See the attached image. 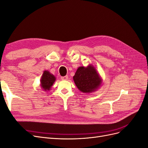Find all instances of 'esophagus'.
<instances>
[{"instance_id": "obj_1", "label": "esophagus", "mask_w": 148, "mask_h": 148, "mask_svg": "<svg viewBox=\"0 0 148 148\" xmlns=\"http://www.w3.org/2000/svg\"><path fill=\"white\" fill-rule=\"evenodd\" d=\"M61 79L63 80H66L68 79V75H66V76H63V77H61Z\"/></svg>"}]
</instances>
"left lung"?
<instances>
[{
	"mask_svg": "<svg viewBox=\"0 0 148 148\" xmlns=\"http://www.w3.org/2000/svg\"><path fill=\"white\" fill-rule=\"evenodd\" d=\"M73 80L80 91L86 94L97 91L103 83L101 76L92 64L79 67L73 76Z\"/></svg>",
	"mask_w": 148,
	"mask_h": 148,
	"instance_id": "obj_1",
	"label": "left lung"
}]
</instances>
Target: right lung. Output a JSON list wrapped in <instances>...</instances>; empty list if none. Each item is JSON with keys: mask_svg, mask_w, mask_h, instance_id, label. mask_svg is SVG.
<instances>
[{"mask_svg": "<svg viewBox=\"0 0 148 148\" xmlns=\"http://www.w3.org/2000/svg\"><path fill=\"white\" fill-rule=\"evenodd\" d=\"M56 80V77L53 74L47 70L44 71L40 79V87L44 91H49Z\"/></svg>", "mask_w": 148, "mask_h": 148, "instance_id": "add662e5", "label": "right lung"}]
</instances>
